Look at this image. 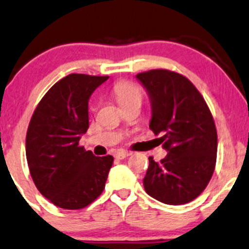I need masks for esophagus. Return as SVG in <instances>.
I'll list each match as a JSON object with an SVG mask.
<instances>
[{
    "instance_id": "obj_1",
    "label": "esophagus",
    "mask_w": 249,
    "mask_h": 249,
    "mask_svg": "<svg viewBox=\"0 0 249 249\" xmlns=\"http://www.w3.org/2000/svg\"><path fill=\"white\" fill-rule=\"evenodd\" d=\"M130 153L127 151H121V152H117L116 154H115V158H117V159H124V158L129 157Z\"/></svg>"
}]
</instances>
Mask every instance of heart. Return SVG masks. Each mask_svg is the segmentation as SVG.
Instances as JSON below:
<instances>
[{"label": "heart", "instance_id": "obj_1", "mask_svg": "<svg viewBox=\"0 0 249 249\" xmlns=\"http://www.w3.org/2000/svg\"><path fill=\"white\" fill-rule=\"evenodd\" d=\"M114 93L121 106H124V104L130 102H134V101L141 102V100H142V92H141V89L132 82L121 81L116 83L114 87Z\"/></svg>", "mask_w": 249, "mask_h": 249}]
</instances>
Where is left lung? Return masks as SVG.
Listing matches in <instances>:
<instances>
[{"instance_id": "obj_1", "label": "left lung", "mask_w": 249, "mask_h": 249, "mask_svg": "<svg viewBox=\"0 0 249 249\" xmlns=\"http://www.w3.org/2000/svg\"><path fill=\"white\" fill-rule=\"evenodd\" d=\"M148 92L149 128L161 134L167 156L160 162L149 157L143 186L147 194L170 205L185 204L199 196L213 177L217 133L208 104L183 74L151 70L136 74Z\"/></svg>"}]
</instances>
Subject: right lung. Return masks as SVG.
I'll use <instances>...</instances> for the list:
<instances>
[{"label":"right lung","instance_id":"right-lung-1","mask_svg":"<svg viewBox=\"0 0 249 249\" xmlns=\"http://www.w3.org/2000/svg\"><path fill=\"white\" fill-rule=\"evenodd\" d=\"M109 76L71 73L45 93L29 122L26 158L40 194L57 207L77 210L102 194L111 156L95 157L79 146L89 128L88 103Z\"/></svg>","mask_w":249,"mask_h":249}]
</instances>
